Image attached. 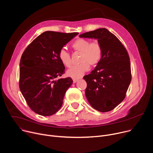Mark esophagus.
<instances>
[{"mask_svg":"<svg viewBox=\"0 0 153 153\" xmlns=\"http://www.w3.org/2000/svg\"><path fill=\"white\" fill-rule=\"evenodd\" d=\"M78 81V79H73V82H74V83H75V82H76Z\"/></svg>","mask_w":153,"mask_h":153,"instance_id":"34e87169","label":"esophagus"}]
</instances>
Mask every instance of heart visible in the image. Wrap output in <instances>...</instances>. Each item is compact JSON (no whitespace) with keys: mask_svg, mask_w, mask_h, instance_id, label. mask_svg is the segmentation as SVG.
<instances>
[{"mask_svg":"<svg viewBox=\"0 0 153 153\" xmlns=\"http://www.w3.org/2000/svg\"><path fill=\"white\" fill-rule=\"evenodd\" d=\"M72 48L76 52L81 53L79 62L81 64L72 66L67 72V75L73 78H79L86 72L89 70V65H95L100 61L102 50L99 42L97 41L90 42L86 39L79 38L72 44ZM59 58L65 67L71 65L70 54L62 48L59 52Z\"/></svg>","mask_w":153,"mask_h":153,"instance_id":"1","label":"heart"}]
</instances>
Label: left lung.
Masks as SVG:
<instances>
[{
  "label": "left lung",
  "mask_w": 153,
  "mask_h": 153,
  "mask_svg": "<svg viewBox=\"0 0 153 153\" xmlns=\"http://www.w3.org/2000/svg\"><path fill=\"white\" fill-rule=\"evenodd\" d=\"M79 38L97 39L102 50L100 61L90 74L85 94L91 106L106 112L114 109L126 97L131 81V64L126 48L106 28L84 33Z\"/></svg>",
  "instance_id": "1"
}]
</instances>
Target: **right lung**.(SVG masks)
I'll return each mask as SVG.
<instances>
[{
	"mask_svg": "<svg viewBox=\"0 0 153 153\" xmlns=\"http://www.w3.org/2000/svg\"><path fill=\"white\" fill-rule=\"evenodd\" d=\"M78 33L52 31L42 33L27 47L20 61L19 88L27 103L35 113L42 116L55 114L61 108L71 78H57L65 67L59 58L64 45Z\"/></svg>",
	"mask_w": 153,
	"mask_h": 153,
	"instance_id": "obj_1",
	"label": "right lung"
}]
</instances>
